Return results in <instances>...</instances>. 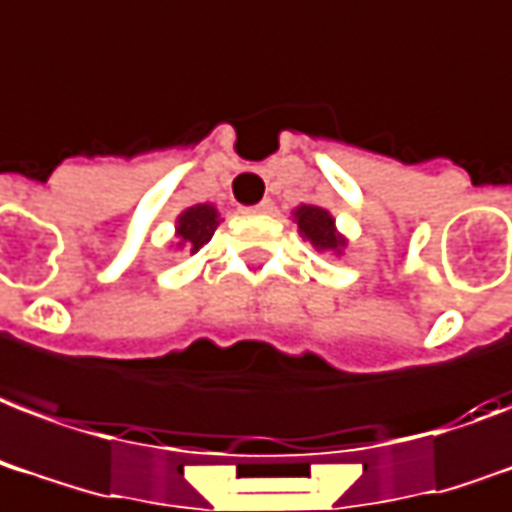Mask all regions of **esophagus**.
I'll list each match as a JSON object with an SVG mask.
<instances>
[{
	"mask_svg": "<svg viewBox=\"0 0 512 512\" xmlns=\"http://www.w3.org/2000/svg\"><path fill=\"white\" fill-rule=\"evenodd\" d=\"M272 210V199H261L259 205L245 207V213H270Z\"/></svg>",
	"mask_w": 512,
	"mask_h": 512,
	"instance_id": "esophagus-1",
	"label": "esophagus"
}]
</instances>
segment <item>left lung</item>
I'll list each match as a JSON object with an SVG mask.
<instances>
[{
  "mask_svg": "<svg viewBox=\"0 0 512 512\" xmlns=\"http://www.w3.org/2000/svg\"><path fill=\"white\" fill-rule=\"evenodd\" d=\"M297 224L299 232L305 234L307 240L313 242L315 248L321 251H337L343 245V237L334 232V221L332 215L321 210V207L313 205H302L297 210Z\"/></svg>",
  "mask_w": 512,
  "mask_h": 512,
  "instance_id": "1",
  "label": "left lung"
}]
</instances>
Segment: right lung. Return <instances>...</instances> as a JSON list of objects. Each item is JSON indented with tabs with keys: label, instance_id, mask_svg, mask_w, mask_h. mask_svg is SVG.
<instances>
[{
	"label": "right lung",
	"instance_id": "1",
	"mask_svg": "<svg viewBox=\"0 0 512 512\" xmlns=\"http://www.w3.org/2000/svg\"><path fill=\"white\" fill-rule=\"evenodd\" d=\"M215 226H218V213L210 205L188 207L186 213L178 218V237L183 240L188 251L194 253L213 237Z\"/></svg>",
	"mask_w": 512,
	"mask_h": 512
}]
</instances>
